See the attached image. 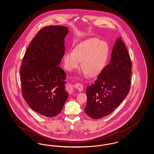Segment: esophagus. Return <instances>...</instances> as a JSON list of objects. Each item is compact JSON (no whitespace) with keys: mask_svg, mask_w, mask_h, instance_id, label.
<instances>
[{"mask_svg":"<svg viewBox=\"0 0 154 154\" xmlns=\"http://www.w3.org/2000/svg\"><path fill=\"white\" fill-rule=\"evenodd\" d=\"M74 88H76L79 91H82L83 90V85L81 83H76L74 85Z\"/></svg>","mask_w":154,"mask_h":154,"instance_id":"1","label":"esophagus"}]
</instances>
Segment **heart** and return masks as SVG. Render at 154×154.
Returning a JSON list of instances; mask_svg holds the SVG:
<instances>
[{
  "instance_id": "b5f03b06",
  "label": "heart",
  "mask_w": 154,
  "mask_h": 154,
  "mask_svg": "<svg viewBox=\"0 0 154 154\" xmlns=\"http://www.w3.org/2000/svg\"><path fill=\"white\" fill-rule=\"evenodd\" d=\"M108 57V48L104 42L97 38H90L81 42L74 51H69L63 57L64 66L67 71L82 68L85 76L95 77L104 69Z\"/></svg>"
}]
</instances>
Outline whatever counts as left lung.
<instances>
[{
    "label": "left lung",
    "mask_w": 154,
    "mask_h": 154,
    "mask_svg": "<svg viewBox=\"0 0 154 154\" xmlns=\"http://www.w3.org/2000/svg\"><path fill=\"white\" fill-rule=\"evenodd\" d=\"M132 63L125 43L119 38L113 47L110 62L91 86L86 88L85 112L97 119L116 108L129 93Z\"/></svg>",
    "instance_id": "left-lung-1"
}]
</instances>
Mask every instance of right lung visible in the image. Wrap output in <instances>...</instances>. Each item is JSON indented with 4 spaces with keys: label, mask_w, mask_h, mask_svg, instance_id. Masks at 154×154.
Segmentation results:
<instances>
[{
    "label": "right lung",
    "mask_w": 154,
    "mask_h": 154,
    "mask_svg": "<svg viewBox=\"0 0 154 154\" xmlns=\"http://www.w3.org/2000/svg\"><path fill=\"white\" fill-rule=\"evenodd\" d=\"M68 32L65 26L43 27L29 44L23 58L20 71L22 95L29 107L43 116L58 115L68 96L65 89L66 74L58 66Z\"/></svg>",
    "instance_id": "add662e5"
}]
</instances>
